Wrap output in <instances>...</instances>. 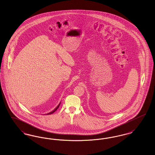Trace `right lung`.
Listing matches in <instances>:
<instances>
[{
	"label": "right lung",
	"mask_w": 155,
	"mask_h": 155,
	"mask_svg": "<svg viewBox=\"0 0 155 155\" xmlns=\"http://www.w3.org/2000/svg\"><path fill=\"white\" fill-rule=\"evenodd\" d=\"M60 103H61V102H60ZM60 103H59V104H58V106H57V107H56L51 112H50V113H48V114H47V115H48V114H51L52 113H53L55 111L57 110V109H58L59 107V106H60Z\"/></svg>",
	"instance_id": "add662e5"
}]
</instances>
